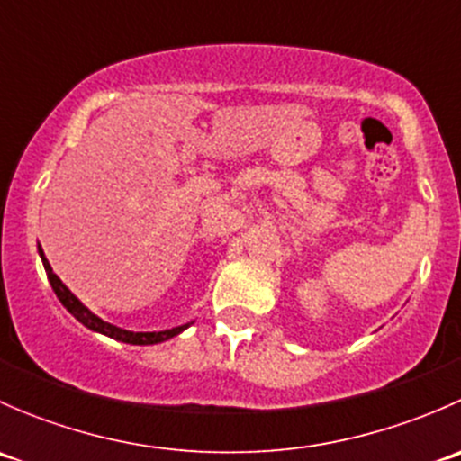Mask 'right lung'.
Wrapping results in <instances>:
<instances>
[{"mask_svg": "<svg viewBox=\"0 0 461 461\" xmlns=\"http://www.w3.org/2000/svg\"><path fill=\"white\" fill-rule=\"evenodd\" d=\"M40 257H41V263H44L46 276H49L50 287H53V292H55V294H58L59 303H62L64 308H67L68 312L73 314V317L80 321L82 325H86L88 330H93V332L106 334V337L115 339V341L133 343V346H151V343L167 341V339L176 337V334L183 332V330L187 328V325H178V328L165 330V332H129V330L115 328V325H111V323H106V321L97 319L95 314L91 312V310L85 308V305L80 303V299H77L76 294H71V290H68V287L64 285V283L58 278V274H53V267H50V265H49V260H46L44 252H41V249H40Z\"/></svg>", "mask_w": 461, "mask_h": 461, "instance_id": "1", "label": "right lung"}]
</instances>
